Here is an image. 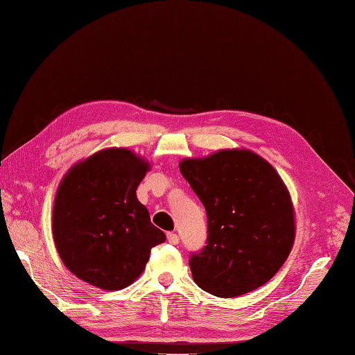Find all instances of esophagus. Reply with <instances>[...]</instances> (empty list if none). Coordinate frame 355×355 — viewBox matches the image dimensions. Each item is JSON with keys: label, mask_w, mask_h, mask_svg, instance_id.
<instances>
[{"label": "esophagus", "mask_w": 355, "mask_h": 355, "mask_svg": "<svg viewBox=\"0 0 355 355\" xmlns=\"http://www.w3.org/2000/svg\"><path fill=\"white\" fill-rule=\"evenodd\" d=\"M167 241H169V243H172V245H177L180 239L175 233H167Z\"/></svg>", "instance_id": "1"}]
</instances>
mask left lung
<instances>
[{
	"instance_id": "8db88e82",
	"label": "left lung",
	"mask_w": 355,
	"mask_h": 355,
	"mask_svg": "<svg viewBox=\"0 0 355 355\" xmlns=\"http://www.w3.org/2000/svg\"><path fill=\"white\" fill-rule=\"evenodd\" d=\"M180 172L208 217L206 245L189 257L197 286L231 298L272 279L295 239L293 206L278 172L250 150L184 159Z\"/></svg>"
}]
</instances>
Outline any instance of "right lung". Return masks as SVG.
<instances>
[{"instance_id":"right-lung-1","label":"right lung","mask_w":355,"mask_h":355,"mask_svg":"<svg viewBox=\"0 0 355 355\" xmlns=\"http://www.w3.org/2000/svg\"><path fill=\"white\" fill-rule=\"evenodd\" d=\"M149 164L127 149H107L76 164L57 191L53 234L77 278L121 290L143 273L166 234L137 198Z\"/></svg>"}]
</instances>
